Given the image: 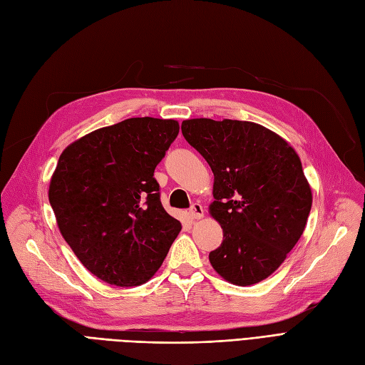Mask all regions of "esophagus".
<instances>
[{
    "label": "esophagus",
    "mask_w": 365,
    "mask_h": 365,
    "mask_svg": "<svg viewBox=\"0 0 365 365\" xmlns=\"http://www.w3.org/2000/svg\"><path fill=\"white\" fill-rule=\"evenodd\" d=\"M205 215V210H203V206L200 203H194L190 210H187V217H190L191 220H200L203 218Z\"/></svg>",
    "instance_id": "1"
}]
</instances>
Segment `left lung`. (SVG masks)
Segmentation results:
<instances>
[{
  "label": "left lung",
  "instance_id": "8db88e82",
  "mask_svg": "<svg viewBox=\"0 0 365 365\" xmlns=\"http://www.w3.org/2000/svg\"><path fill=\"white\" fill-rule=\"evenodd\" d=\"M182 133L214 173L209 214L222 229L210 265L238 287L273 274L297 244L312 206L300 158L267 127L237 120H185Z\"/></svg>",
  "mask_w": 365,
  "mask_h": 365
}]
</instances>
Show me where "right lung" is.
Returning <instances> with one entry per match:
<instances>
[{"instance_id": "obj_1", "label": "right lung", "mask_w": 365, "mask_h": 365, "mask_svg": "<svg viewBox=\"0 0 365 365\" xmlns=\"http://www.w3.org/2000/svg\"><path fill=\"white\" fill-rule=\"evenodd\" d=\"M179 123L128 118L69 144L48 198L62 237L89 272L116 287L155 274L182 229L160 203L155 168Z\"/></svg>"}]
</instances>
